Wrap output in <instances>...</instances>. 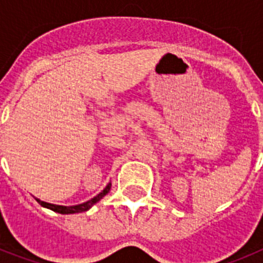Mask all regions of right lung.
<instances>
[{
  "label": "right lung",
  "instance_id": "obj_1",
  "mask_svg": "<svg viewBox=\"0 0 263 263\" xmlns=\"http://www.w3.org/2000/svg\"><path fill=\"white\" fill-rule=\"evenodd\" d=\"M110 187H111V183H108V185H106L103 191L97 195V196H95L93 199H90V200L85 201V203H83V204H78V205H71V206L57 205V204H50V203H46V201L39 200V199H36V197H35V200L38 201V203L41 204L42 206L48 208V210L53 211V212L62 213V215H69V213H80V212H85V211H88L90 206L93 205V204H96L97 201L101 200V199H103V197L105 196V195L108 194L109 191H110Z\"/></svg>",
  "mask_w": 263,
  "mask_h": 263
}]
</instances>
